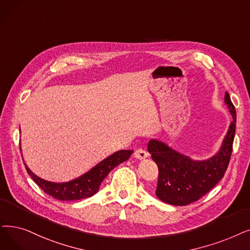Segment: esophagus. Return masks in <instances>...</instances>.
Masks as SVG:
<instances>
[{
  "mask_svg": "<svg viewBox=\"0 0 250 250\" xmlns=\"http://www.w3.org/2000/svg\"><path fill=\"white\" fill-rule=\"evenodd\" d=\"M135 157L140 160H142V159H145L148 157V153L144 149H138L135 151Z\"/></svg>",
  "mask_w": 250,
  "mask_h": 250,
  "instance_id": "obj_1",
  "label": "esophagus"
}]
</instances>
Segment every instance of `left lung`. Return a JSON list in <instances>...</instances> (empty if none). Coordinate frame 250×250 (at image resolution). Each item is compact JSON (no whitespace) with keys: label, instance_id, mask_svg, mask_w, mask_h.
I'll return each mask as SVG.
<instances>
[{"label":"left lung","instance_id":"8db88e82","mask_svg":"<svg viewBox=\"0 0 250 250\" xmlns=\"http://www.w3.org/2000/svg\"><path fill=\"white\" fill-rule=\"evenodd\" d=\"M225 104L233 117L222 145L211 157L195 160L170 148L162 141L151 139L148 152L158 167L156 196L171 205H187L209 192L224 177L232 154L236 129V110L228 92Z\"/></svg>","mask_w":250,"mask_h":250}]
</instances>
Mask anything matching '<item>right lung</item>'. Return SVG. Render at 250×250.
<instances>
[{"mask_svg":"<svg viewBox=\"0 0 250 250\" xmlns=\"http://www.w3.org/2000/svg\"><path fill=\"white\" fill-rule=\"evenodd\" d=\"M133 150H119L110 156L106 157L98 165L95 166L89 171H86L81 177L73 179L69 182L56 183L46 181L38 177L32 172L25 165V168L31 179L36 182L37 185L49 194L50 196L58 200H80L93 196L99 191L102 181L107 177L115 167L122 162L127 160L132 155Z\"/></svg>","mask_w":250,"mask_h":250,"instance_id":"1","label":"right lung"}]
</instances>
